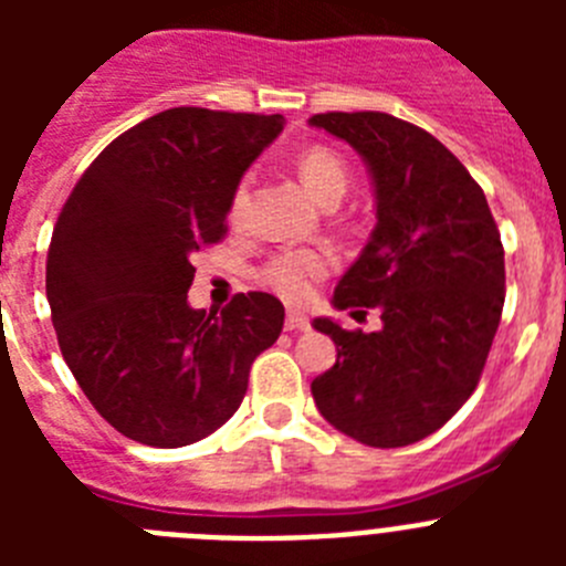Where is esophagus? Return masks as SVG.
I'll list each match as a JSON object with an SVG mask.
<instances>
[{"instance_id": "esophagus-1", "label": "esophagus", "mask_w": 566, "mask_h": 566, "mask_svg": "<svg viewBox=\"0 0 566 566\" xmlns=\"http://www.w3.org/2000/svg\"><path fill=\"white\" fill-rule=\"evenodd\" d=\"M308 328V317L300 312H289L286 314V332H306Z\"/></svg>"}]
</instances>
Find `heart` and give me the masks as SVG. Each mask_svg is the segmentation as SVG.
<instances>
[{"mask_svg": "<svg viewBox=\"0 0 566 566\" xmlns=\"http://www.w3.org/2000/svg\"><path fill=\"white\" fill-rule=\"evenodd\" d=\"M297 175L300 181L306 184L308 192L317 198L319 203H337L348 189V167L334 149L328 147H308L300 153L297 158ZM249 203V178L238 184L232 195V207H229V218L238 221L243 209ZM332 266V258L317 249H294V252H280L277 258L269 260V266L263 269V280L266 286L274 289L280 297L300 303L306 300L312 286Z\"/></svg>", "mask_w": 566, "mask_h": 566, "instance_id": "b5f03b06", "label": "heart"}]
</instances>
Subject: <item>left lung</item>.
<instances>
[{"label": "left lung", "instance_id": "1", "mask_svg": "<svg viewBox=\"0 0 566 566\" xmlns=\"http://www.w3.org/2000/svg\"><path fill=\"white\" fill-rule=\"evenodd\" d=\"M308 124L352 144L371 172L377 227L332 303L379 308L382 319L371 334L314 319L337 363L314 379L312 397L345 437L413 444L476 391L504 306L502 238L482 187L422 127L371 109Z\"/></svg>", "mask_w": 566, "mask_h": 566}]
</instances>
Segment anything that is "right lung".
Here are the masks:
<instances>
[{"label": "right lung", "mask_w": 566, "mask_h": 566, "mask_svg": "<svg viewBox=\"0 0 566 566\" xmlns=\"http://www.w3.org/2000/svg\"><path fill=\"white\" fill-rule=\"evenodd\" d=\"M283 115L172 107L118 135L84 169L48 249L59 348L115 431L184 448L240 408L249 368L283 332V303H187L192 254L227 234L240 178Z\"/></svg>", "instance_id": "obj_1"}]
</instances>
